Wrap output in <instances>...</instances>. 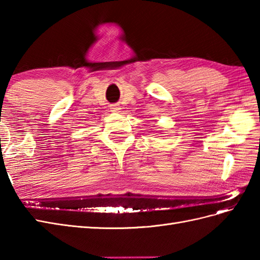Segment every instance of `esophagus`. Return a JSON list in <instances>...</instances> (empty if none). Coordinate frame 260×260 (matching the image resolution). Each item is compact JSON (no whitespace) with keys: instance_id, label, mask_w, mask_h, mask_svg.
Segmentation results:
<instances>
[{"instance_id":"esophagus-1","label":"esophagus","mask_w":260,"mask_h":260,"mask_svg":"<svg viewBox=\"0 0 260 260\" xmlns=\"http://www.w3.org/2000/svg\"><path fill=\"white\" fill-rule=\"evenodd\" d=\"M111 109H112V112H114V113H119L120 112V106L115 104V105H112Z\"/></svg>"}]
</instances>
